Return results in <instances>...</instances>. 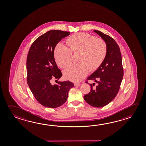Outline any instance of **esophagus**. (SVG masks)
Instances as JSON below:
<instances>
[{
	"mask_svg": "<svg viewBox=\"0 0 146 146\" xmlns=\"http://www.w3.org/2000/svg\"><path fill=\"white\" fill-rule=\"evenodd\" d=\"M82 85L81 83H75L74 86H80Z\"/></svg>",
	"mask_w": 146,
	"mask_h": 146,
	"instance_id": "1",
	"label": "esophagus"
}]
</instances>
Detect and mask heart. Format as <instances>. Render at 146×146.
I'll return each instance as SVG.
<instances>
[{"label":"heart","instance_id":"heart-1","mask_svg":"<svg viewBox=\"0 0 146 146\" xmlns=\"http://www.w3.org/2000/svg\"><path fill=\"white\" fill-rule=\"evenodd\" d=\"M68 47L59 43L54 50L55 61L59 66L64 68L71 61L72 52L79 53L78 64L70 65L63 71L66 80L78 82L88 74L89 69L93 71L99 67L106 58L107 45L103 40L85 33H79L70 37Z\"/></svg>","mask_w":146,"mask_h":146}]
</instances>
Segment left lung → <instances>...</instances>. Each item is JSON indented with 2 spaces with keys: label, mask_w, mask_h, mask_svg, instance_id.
I'll return each mask as SVG.
<instances>
[{
  "label": "left lung",
  "mask_w": 146,
  "mask_h": 146,
  "mask_svg": "<svg viewBox=\"0 0 146 146\" xmlns=\"http://www.w3.org/2000/svg\"><path fill=\"white\" fill-rule=\"evenodd\" d=\"M94 32L105 42L108 52L101 66L87 78L98 85L93 88L95 83L89 84L91 86L90 92L84 96V99L93 107L102 108L111 102L118 94L123 76V69L120 48L114 39L100 31Z\"/></svg>",
  "instance_id": "obj_1"
}]
</instances>
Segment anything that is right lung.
<instances>
[{"label":"right lung","instance_id":"obj_1","mask_svg":"<svg viewBox=\"0 0 146 146\" xmlns=\"http://www.w3.org/2000/svg\"><path fill=\"white\" fill-rule=\"evenodd\" d=\"M69 35L70 32L66 31H48L36 39L28 52V85L37 101L46 108H57L63 105L70 89L74 87L73 83L69 80L58 82V85L50 83L52 79L57 80L62 75L55 62V47Z\"/></svg>","mask_w":146,"mask_h":146}]
</instances>
